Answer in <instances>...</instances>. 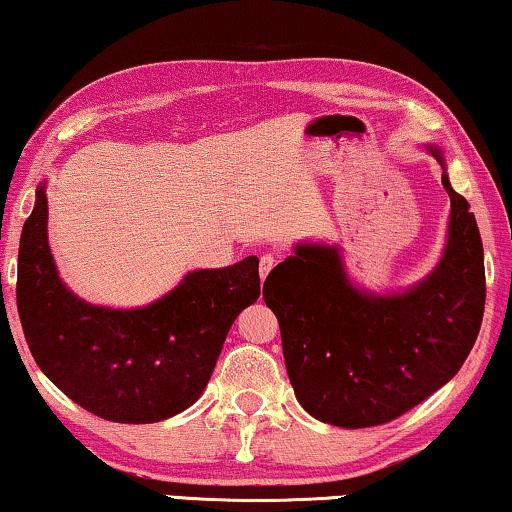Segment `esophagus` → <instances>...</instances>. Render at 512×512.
Returning <instances> with one entry per match:
<instances>
[{"mask_svg": "<svg viewBox=\"0 0 512 512\" xmlns=\"http://www.w3.org/2000/svg\"><path fill=\"white\" fill-rule=\"evenodd\" d=\"M274 265H277V258L272 254H263L261 256V263H258V272H261V281H265L267 274L274 270Z\"/></svg>", "mask_w": 512, "mask_h": 512, "instance_id": "1", "label": "esophagus"}]
</instances>
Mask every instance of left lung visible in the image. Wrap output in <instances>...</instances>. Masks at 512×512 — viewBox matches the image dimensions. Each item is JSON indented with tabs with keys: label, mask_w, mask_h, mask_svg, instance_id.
<instances>
[{
	"label": "left lung",
	"mask_w": 512,
	"mask_h": 512,
	"mask_svg": "<svg viewBox=\"0 0 512 512\" xmlns=\"http://www.w3.org/2000/svg\"><path fill=\"white\" fill-rule=\"evenodd\" d=\"M442 185L451 196L444 258L407 293H361L336 247L322 245H300L267 277L263 300L279 320L290 384L318 421L371 428L398 419L444 387L474 348L483 242L465 196L446 174Z\"/></svg>",
	"instance_id": "obj_1"
}]
</instances>
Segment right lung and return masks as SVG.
<instances>
[{
    "label": "right lung",
    "instance_id": "right-lung-1",
    "mask_svg": "<svg viewBox=\"0 0 512 512\" xmlns=\"http://www.w3.org/2000/svg\"><path fill=\"white\" fill-rule=\"evenodd\" d=\"M18 313L41 371L100 419L155 423L190 407L231 325L261 295L258 258L190 272L144 309H102L61 283L47 245L43 187L18 251Z\"/></svg>",
    "mask_w": 512,
    "mask_h": 512
}]
</instances>
